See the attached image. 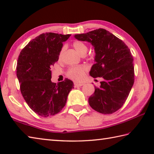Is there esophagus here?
<instances>
[{
    "mask_svg": "<svg viewBox=\"0 0 154 154\" xmlns=\"http://www.w3.org/2000/svg\"><path fill=\"white\" fill-rule=\"evenodd\" d=\"M84 84V83H76L75 82V83H74V87L75 88H77V87H81V86H82V85Z\"/></svg>",
    "mask_w": 154,
    "mask_h": 154,
    "instance_id": "34e87169",
    "label": "esophagus"
}]
</instances>
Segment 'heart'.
I'll return each instance as SVG.
<instances>
[{
    "label": "heart",
    "instance_id": "b5f03b06",
    "mask_svg": "<svg viewBox=\"0 0 154 154\" xmlns=\"http://www.w3.org/2000/svg\"><path fill=\"white\" fill-rule=\"evenodd\" d=\"M72 46L74 47V48L76 49V51L81 55H84L86 53L88 50V47L85 43L81 41H75L72 43ZM64 48H62L60 52L59 56L61 57L63 53ZM84 71H85V68L83 66H74L70 69L67 72L68 77L71 78L72 79H74L77 82L82 81L83 79V77H84Z\"/></svg>",
    "mask_w": 154,
    "mask_h": 154
}]
</instances>
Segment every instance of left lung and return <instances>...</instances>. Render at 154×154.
<instances>
[{
  "label": "left lung",
  "mask_w": 154,
  "mask_h": 154,
  "mask_svg": "<svg viewBox=\"0 0 154 154\" xmlns=\"http://www.w3.org/2000/svg\"><path fill=\"white\" fill-rule=\"evenodd\" d=\"M75 38L88 41L94 48L95 64L90 75L103 77L100 88L88 102L91 107L103 114H111L126 102L134 82L133 58L123 41L103 28L75 35Z\"/></svg>",
  "instance_id": "8db88e82"
}]
</instances>
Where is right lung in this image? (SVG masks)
Returning <instances> with one entry per match:
<instances>
[{
  "label": "right lung",
  "instance_id": "right-lung-1",
  "mask_svg": "<svg viewBox=\"0 0 154 154\" xmlns=\"http://www.w3.org/2000/svg\"><path fill=\"white\" fill-rule=\"evenodd\" d=\"M71 35L41 34L21 51L17 64V77L21 93L29 107L38 116L50 117L58 113L66 103L73 87L71 80L51 82V69L58 60L63 42Z\"/></svg>",
  "mask_w": 154,
  "mask_h": 154
}]
</instances>
